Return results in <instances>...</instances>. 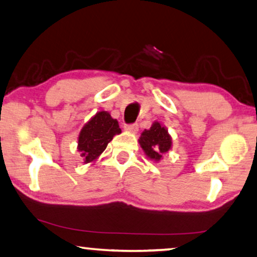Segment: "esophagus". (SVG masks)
<instances>
[{
    "mask_svg": "<svg viewBox=\"0 0 257 257\" xmlns=\"http://www.w3.org/2000/svg\"><path fill=\"white\" fill-rule=\"evenodd\" d=\"M125 130L126 131L131 132V133H137L138 130H139V125L138 124H130V125H125Z\"/></svg>",
    "mask_w": 257,
    "mask_h": 257,
    "instance_id": "esophagus-1",
    "label": "esophagus"
}]
</instances>
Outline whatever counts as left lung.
<instances>
[{
    "mask_svg": "<svg viewBox=\"0 0 257 257\" xmlns=\"http://www.w3.org/2000/svg\"><path fill=\"white\" fill-rule=\"evenodd\" d=\"M139 144L148 159L160 162L164 154L172 148V138L165 126L154 121L151 128L141 133Z\"/></svg>",
    "mask_w": 257,
    "mask_h": 257,
    "instance_id": "8db88e82",
    "label": "left lung"
}]
</instances>
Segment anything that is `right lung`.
<instances>
[{
    "label": "right lung",
    "mask_w": 257,
    "mask_h": 257,
    "mask_svg": "<svg viewBox=\"0 0 257 257\" xmlns=\"http://www.w3.org/2000/svg\"><path fill=\"white\" fill-rule=\"evenodd\" d=\"M121 133L117 119L108 111H98L84 125L78 137V151L84 163H94L112 138Z\"/></svg>",
    "instance_id": "1"
}]
</instances>
